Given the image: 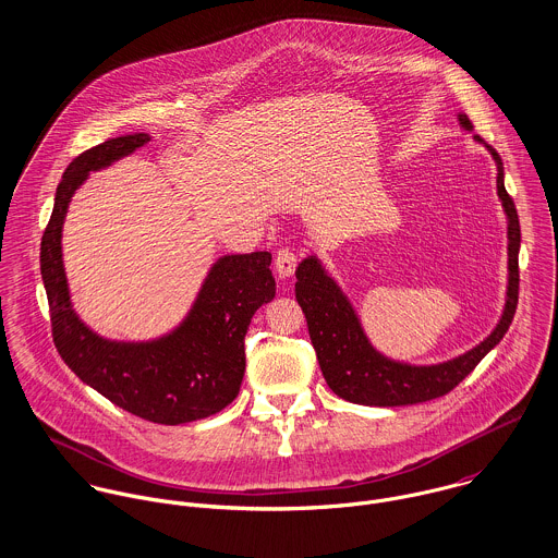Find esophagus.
I'll list each match as a JSON object with an SVG mask.
<instances>
[{"mask_svg": "<svg viewBox=\"0 0 558 558\" xmlns=\"http://www.w3.org/2000/svg\"><path fill=\"white\" fill-rule=\"evenodd\" d=\"M296 253L292 251V248H281L279 253H277V257H275V266H277V272H279V277L281 279H288V277H292L294 275V270H296Z\"/></svg>", "mask_w": 558, "mask_h": 558, "instance_id": "1", "label": "esophagus"}]
</instances>
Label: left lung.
<instances>
[{"mask_svg":"<svg viewBox=\"0 0 558 558\" xmlns=\"http://www.w3.org/2000/svg\"><path fill=\"white\" fill-rule=\"evenodd\" d=\"M464 131H473L466 113L458 116ZM481 142V137L475 135ZM496 162V191L507 215V296L496 328L473 350L436 365H410L393 361L376 350L363 330L356 310L339 283L328 275L316 255L305 257L296 268V301L307 318L310 337L318 356L319 369L335 396L363 405H408L442 398L453 391L478 361L505 337L518 307V253L520 221L513 199L505 191V171L498 153L487 146Z\"/></svg>","mask_w":558,"mask_h":558,"instance_id":"obj_1","label":"left lung"}]
</instances>
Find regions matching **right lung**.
I'll list each match as a JSON object with an SVG mask.
<instances>
[{
	"instance_id": "obj_1",
	"label": "right lung",
	"mask_w": 558,
	"mask_h": 558,
	"mask_svg": "<svg viewBox=\"0 0 558 558\" xmlns=\"http://www.w3.org/2000/svg\"><path fill=\"white\" fill-rule=\"evenodd\" d=\"M148 142L146 133L107 140L66 167L40 242V275L53 343L64 363L122 410L160 425H180L217 414L239 396L246 328L253 314L275 299L272 255L253 251L219 257L189 314L157 339L116 341L85 326L73 310L62 262L69 204L89 171L105 169Z\"/></svg>"
}]
</instances>
